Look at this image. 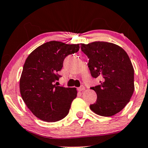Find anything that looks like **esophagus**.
<instances>
[{
    "mask_svg": "<svg viewBox=\"0 0 148 148\" xmlns=\"http://www.w3.org/2000/svg\"><path fill=\"white\" fill-rule=\"evenodd\" d=\"M85 90V87L84 86V85H81L80 88H78V90H79V92H81V91H83V90Z\"/></svg>",
    "mask_w": 148,
    "mask_h": 148,
    "instance_id": "obj_1",
    "label": "esophagus"
}]
</instances>
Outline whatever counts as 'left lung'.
I'll return each instance as SVG.
<instances>
[{"label": "left lung", "mask_w": 148, "mask_h": 148, "mask_svg": "<svg viewBox=\"0 0 148 148\" xmlns=\"http://www.w3.org/2000/svg\"><path fill=\"white\" fill-rule=\"evenodd\" d=\"M81 51L89 58L92 77L100 85L91 88L97 94L92 111L103 116L119 112L129 103L134 90V68L126 51L112 42L95 41L81 43Z\"/></svg>", "instance_id": "obj_1"}]
</instances>
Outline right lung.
Instances as JSON below:
<instances>
[{
	"label": "right lung",
	"mask_w": 148,
	"mask_h": 148,
	"mask_svg": "<svg viewBox=\"0 0 148 148\" xmlns=\"http://www.w3.org/2000/svg\"><path fill=\"white\" fill-rule=\"evenodd\" d=\"M79 44L47 42L35 49L23 65L20 92L23 101L37 118L56 122L67 115L71 103L77 96L75 88L54 84L59 79L63 60L79 50Z\"/></svg>",
	"instance_id": "right-lung-1"
}]
</instances>
